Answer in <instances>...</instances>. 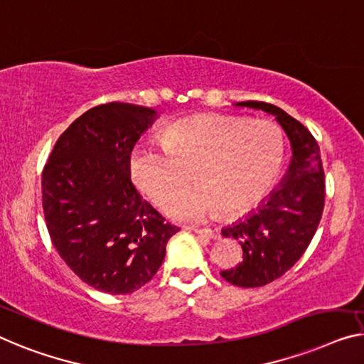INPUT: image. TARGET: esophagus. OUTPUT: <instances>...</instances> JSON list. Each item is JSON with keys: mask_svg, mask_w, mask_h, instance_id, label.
Segmentation results:
<instances>
[{"mask_svg": "<svg viewBox=\"0 0 364 364\" xmlns=\"http://www.w3.org/2000/svg\"><path fill=\"white\" fill-rule=\"evenodd\" d=\"M194 234L198 235H204V237H209V238H214V240H217V238H220V234L214 229H199V227H193L191 229Z\"/></svg>", "mask_w": 364, "mask_h": 364, "instance_id": "1", "label": "esophagus"}]
</instances>
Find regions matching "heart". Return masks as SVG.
<instances>
[{"instance_id": "b5f03b06", "label": "heart", "mask_w": 364, "mask_h": 364, "mask_svg": "<svg viewBox=\"0 0 364 364\" xmlns=\"http://www.w3.org/2000/svg\"><path fill=\"white\" fill-rule=\"evenodd\" d=\"M161 144L142 142L130 155L135 186L159 208L191 183L198 186L171 204L170 214L199 220L219 213L242 217L268 196L281 171L283 135L273 122L199 116L168 127Z\"/></svg>"}]
</instances>
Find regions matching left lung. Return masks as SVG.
Here are the masks:
<instances>
[{"label": "left lung", "mask_w": 364, "mask_h": 364, "mask_svg": "<svg viewBox=\"0 0 364 364\" xmlns=\"http://www.w3.org/2000/svg\"><path fill=\"white\" fill-rule=\"evenodd\" d=\"M235 106L274 116L292 149L286 176L269 198L245 220L222 229V235L240 243L243 259L220 276L230 284L259 287L283 276L307 250L322 219L325 173L317 140L299 121L268 102L243 101Z\"/></svg>", "instance_id": "1"}]
</instances>
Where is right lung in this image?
<instances>
[{
  "instance_id": "1",
  "label": "right lung",
  "mask_w": 364,
  "mask_h": 364,
  "mask_svg": "<svg viewBox=\"0 0 364 364\" xmlns=\"http://www.w3.org/2000/svg\"><path fill=\"white\" fill-rule=\"evenodd\" d=\"M156 111L107 102L70 124L42 171L53 247L86 284L130 294L154 278L178 230L130 181V154Z\"/></svg>"
}]
</instances>
